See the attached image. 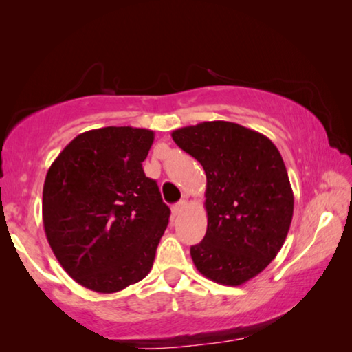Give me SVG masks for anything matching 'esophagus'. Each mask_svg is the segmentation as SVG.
I'll return each instance as SVG.
<instances>
[{"label":"esophagus","mask_w":352,"mask_h":352,"mask_svg":"<svg viewBox=\"0 0 352 352\" xmlns=\"http://www.w3.org/2000/svg\"><path fill=\"white\" fill-rule=\"evenodd\" d=\"M186 206H188V200L183 199V200L178 201L177 205L172 206V212H174V216H178V214H180Z\"/></svg>","instance_id":"obj_1"}]
</instances>
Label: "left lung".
<instances>
[{
	"label": "left lung",
	"instance_id": "obj_1",
	"mask_svg": "<svg viewBox=\"0 0 352 352\" xmlns=\"http://www.w3.org/2000/svg\"><path fill=\"white\" fill-rule=\"evenodd\" d=\"M172 140L204 166L208 228L190 247L201 275L242 285L276 258L294 216V190L276 146L259 132L226 121L172 132Z\"/></svg>",
	"mask_w": 352,
	"mask_h": 352
}]
</instances>
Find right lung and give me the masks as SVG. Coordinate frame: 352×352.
Masks as SVG:
<instances>
[{
    "mask_svg": "<svg viewBox=\"0 0 352 352\" xmlns=\"http://www.w3.org/2000/svg\"><path fill=\"white\" fill-rule=\"evenodd\" d=\"M155 133L104 127L77 135L43 186L46 239L83 287L115 294L146 278L170 210L142 170Z\"/></svg>",
    "mask_w": 352,
    "mask_h": 352,
    "instance_id": "1",
    "label": "right lung"
}]
</instances>
